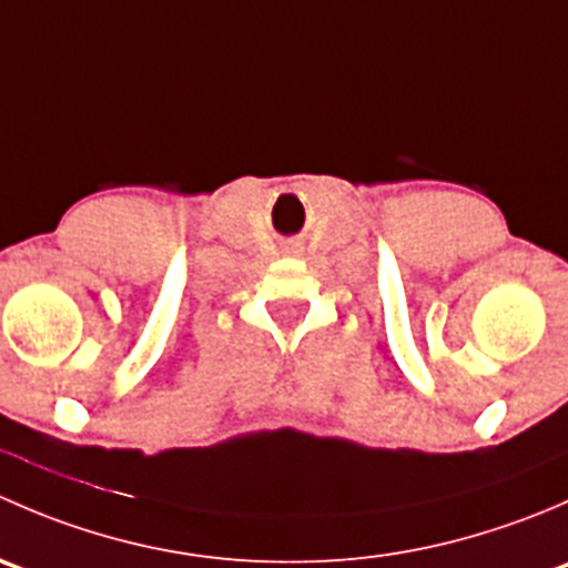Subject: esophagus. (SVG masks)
Here are the masks:
<instances>
[{
  "mask_svg": "<svg viewBox=\"0 0 568 568\" xmlns=\"http://www.w3.org/2000/svg\"><path fill=\"white\" fill-rule=\"evenodd\" d=\"M285 252H302V242H288L285 244Z\"/></svg>",
  "mask_w": 568,
  "mask_h": 568,
  "instance_id": "obj_1",
  "label": "esophagus"
}]
</instances>
